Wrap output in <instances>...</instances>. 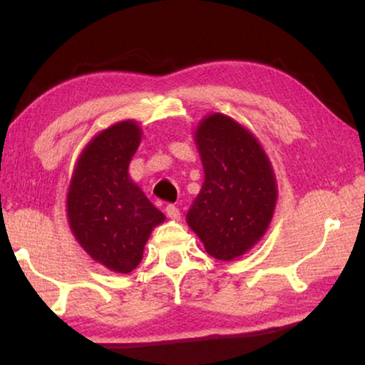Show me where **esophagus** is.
Wrapping results in <instances>:
<instances>
[{
    "label": "esophagus",
    "mask_w": 365,
    "mask_h": 365,
    "mask_svg": "<svg viewBox=\"0 0 365 365\" xmlns=\"http://www.w3.org/2000/svg\"><path fill=\"white\" fill-rule=\"evenodd\" d=\"M165 214H168V217L170 220H180V211H178L174 205H169L165 207Z\"/></svg>",
    "instance_id": "1"
}]
</instances>
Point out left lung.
I'll return each instance as SVG.
<instances>
[{
    "instance_id": "8db88e82",
    "label": "left lung",
    "mask_w": 365,
    "mask_h": 365,
    "mask_svg": "<svg viewBox=\"0 0 365 365\" xmlns=\"http://www.w3.org/2000/svg\"><path fill=\"white\" fill-rule=\"evenodd\" d=\"M205 182L187 224L209 256L232 261L250 251L274 217L277 178L259 140L232 117L206 115L195 130Z\"/></svg>"
}]
</instances>
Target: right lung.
Wrapping results in <instances>:
<instances>
[{
	"instance_id": "1",
	"label": "right lung",
	"mask_w": 365,
	"mask_h": 365,
	"mask_svg": "<svg viewBox=\"0 0 365 365\" xmlns=\"http://www.w3.org/2000/svg\"><path fill=\"white\" fill-rule=\"evenodd\" d=\"M141 135L135 120L95 135L80 153L67 191L72 235L93 261L117 274L137 267L153 228L165 220L128 175Z\"/></svg>"
}]
</instances>
